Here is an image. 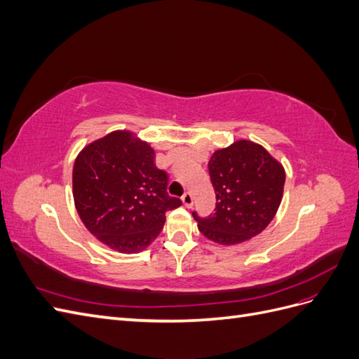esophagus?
I'll list each match as a JSON object with an SVG mask.
<instances>
[{
	"label": "esophagus",
	"instance_id": "34e87169",
	"mask_svg": "<svg viewBox=\"0 0 359 359\" xmlns=\"http://www.w3.org/2000/svg\"><path fill=\"white\" fill-rule=\"evenodd\" d=\"M182 203L186 205L187 208H191V206H193V196H191V193H190V191L184 193V196H182Z\"/></svg>",
	"mask_w": 359,
	"mask_h": 359
}]
</instances>
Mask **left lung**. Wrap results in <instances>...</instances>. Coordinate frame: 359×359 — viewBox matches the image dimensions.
<instances>
[{
	"mask_svg": "<svg viewBox=\"0 0 359 359\" xmlns=\"http://www.w3.org/2000/svg\"><path fill=\"white\" fill-rule=\"evenodd\" d=\"M208 169L217 203L206 219L193 212L199 231L222 245L241 244L262 232L283 198L281 163L262 145L243 139L217 149Z\"/></svg>",
	"mask_w": 359,
	"mask_h": 359,
	"instance_id": "obj_1",
	"label": "left lung"
}]
</instances>
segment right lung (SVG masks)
<instances>
[{
  "instance_id": "obj_1",
  "label": "right lung",
  "mask_w": 359,
  "mask_h": 359,
  "mask_svg": "<svg viewBox=\"0 0 359 359\" xmlns=\"http://www.w3.org/2000/svg\"><path fill=\"white\" fill-rule=\"evenodd\" d=\"M156 153L127 130L86 145L74 160L73 199L82 223L119 253H139L153 243L166 212L181 206L168 194V173Z\"/></svg>"
}]
</instances>
